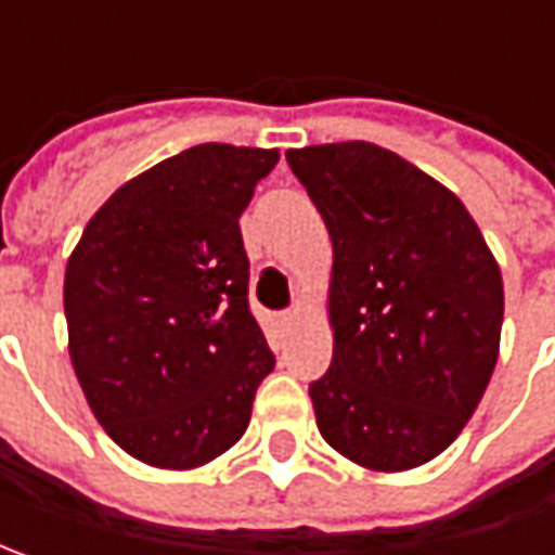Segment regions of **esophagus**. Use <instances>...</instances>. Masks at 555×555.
Here are the masks:
<instances>
[{
	"mask_svg": "<svg viewBox=\"0 0 555 555\" xmlns=\"http://www.w3.org/2000/svg\"><path fill=\"white\" fill-rule=\"evenodd\" d=\"M278 324H281L284 331H289V327L296 324V311H287V314H281V321H278Z\"/></svg>",
	"mask_w": 555,
	"mask_h": 555,
	"instance_id": "1",
	"label": "esophagus"
}]
</instances>
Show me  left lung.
<instances>
[{
  "instance_id": "left-lung-1",
  "label": "left lung",
  "mask_w": 555,
  "mask_h": 555,
  "mask_svg": "<svg viewBox=\"0 0 555 555\" xmlns=\"http://www.w3.org/2000/svg\"><path fill=\"white\" fill-rule=\"evenodd\" d=\"M333 244L331 371L311 383L324 441L371 473L438 457L501 352L503 278L451 188L371 141L287 151Z\"/></svg>"
}]
</instances>
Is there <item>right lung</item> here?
I'll use <instances>...</instances> for the list:
<instances>
[{"instance_id":"add662e5","label":"right lung","mask_w":555,"mask_h":555,"mask_svg":"<svg viewBox=\"0 0 555 555\" xmlns=\"http://www.w3.org/2000/svg\"><path fill=\"white\" fill-rule=\"evenodd\" d=\"M278 160L274 147H188L119 184L67 259L76 379L104 433L147 466L222 457L274 371L237 219Z\"/></svg>"}]
</instances>
